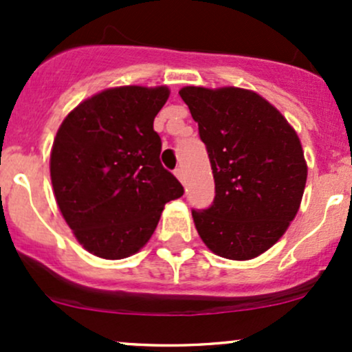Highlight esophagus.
I'll use <instances>...</instances> for the list:
<instances>
[{
    "label": "esophagus",
    "mask_w": 352,
    "mask_h": 352,
    "mask_svg": "<svg viewBox=\"0 0 352 352\" xmlns=\"http://www.w3.org/2000/svg\"><path fill=\"white\" fill-rule=\"evenodd\" d=\"M173 173H175V177L182 182V184H185V173H184V168H182V167H177L175 170H173Z\"/></svg>",
    "instance_id": "34e87169"
}]
</instances>
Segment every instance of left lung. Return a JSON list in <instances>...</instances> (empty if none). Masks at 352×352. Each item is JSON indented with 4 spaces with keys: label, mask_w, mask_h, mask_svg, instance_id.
<instances>
[{
    "label": "left lung",
    "mask_w": 352,
    "mask_h": 352,
    "mask_svg": "<svg viewBox=\"0 0 352 352\" xmlns=\"http://www.w3.org/2000/svg\"><path fill=\"white\" fill-rule=\"evenodd\" d=\"M208 152L215 199L192 210L197 232L218 256L252 260L276 243L296 217L308 167L288 120L256 92L180 89Z\"/></svg>",
    "instance_id": "left-lung-1"
}]
</instances>
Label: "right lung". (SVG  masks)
Instances as JSON below:
<instances>
[{"instance_id":"1","label":"right lung","mask_w":352,"mask_h":352,"mask_svg":"<svg viewBox=\"0 0 352 352\" xmlns=\"http://www.w3.org/2000/svg\"><path fill=\"white\" fill-rule=\"evenodd\" d=\"M165 86L106 89L60 124L51 152V182L60 213L87 252L120 260L155 232L164 205L184 187L160 164L153 119Z\"/></svg>"}]
</instances>
